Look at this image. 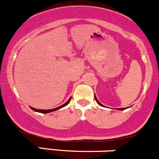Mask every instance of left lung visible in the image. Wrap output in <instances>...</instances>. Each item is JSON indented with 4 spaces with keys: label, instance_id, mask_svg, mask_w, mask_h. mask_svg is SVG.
Returning a JSON list of instances; mask_svg holds the SVG:
<instances>
[{
    "label": "left lung",
    "instance_id": "1",
    "mask_svg": "<svg viewBox=\"0 0 159 159\" xmlns=\"http://www.w3.org/2000/svg\"><path fill=\"white\" fill-rule=\"evenodd\" d=\"M94 97H95V99H96V102H97V103H98V105H101V106H103V105H102V104H101V103H100V102H98V99H97V98H96V96H94ZM125 109H126V108H117V110H120V111H123V110H125Z\"/></svg>",
    "mask_w": 159,
    "mask_h": 159
}]
</instances>
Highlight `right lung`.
<instances>
[{"label":"right lung","mask_w":159,"mask_h":159,"mask_svg":"<svg viewBox=\"0 0 159 159\" xmlns=\"http://www.w3.org/2000/svg\"><path fill=\"white\" fill-rule=\"evenodd\" d=\"M71 98H72V97H71V98H69V99L68 100V101H67L66 102L65 104H63V105H61V106H60V107H56V108H54V109H50V110H37V109H35V108H34V107H30V108H31L33 111H36V112L42 113V114H47V113H50V112H52V111H57V110H58V109H60V108H62V107H65L66 105H68V104L69 103V102H70Z\"/></svg>","instance_id":"right-lung-1"}]
</instances>
